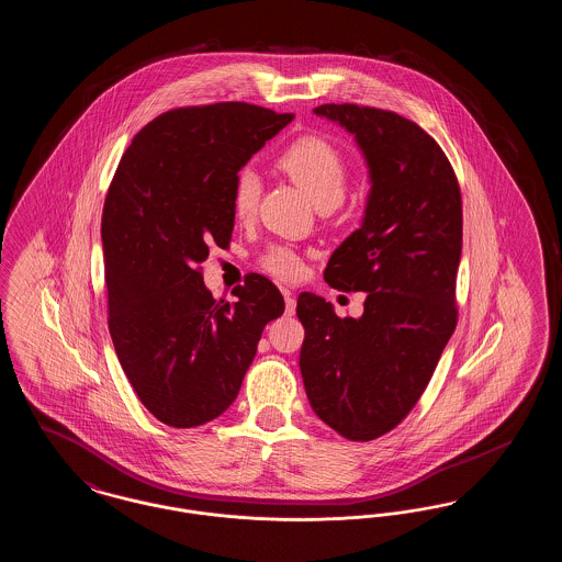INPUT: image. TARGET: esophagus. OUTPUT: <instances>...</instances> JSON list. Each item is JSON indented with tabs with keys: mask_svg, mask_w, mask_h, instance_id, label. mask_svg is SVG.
<instances>
[{
	"mask_svg": "<svg viewBox=\"0 0 562 562\" xmlns=\"http://www.w3.org/2000/svg\"><path fill=\"white\" fill-rule=\"evenodd\" d=\"M284 312H286V316H293L296 312V299L289 291H284Z\"/></svg>",
	"mask_w": 562,
	"mask_h": 562,
	"instance_id": "obj_1",
	"label": "esophagus"
}]
</instances>
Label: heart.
<instances>
[{
	"instance_id": "1",
	"label": "heart",
	"mask_w": 562,
	"mask_h": 562,
	"mask_svg": "<svg viewBox=\"0 0 562 562\" xmlns=\"http://www.w3.org/2000/svg\"><path fill=\"white\" fill-rule=\"evenodd\" d=\"M278 168L296 186L305 189L322 211L339 206L346 198L349 166L341 149L318 134L293 140L280 156ZM261 179L252 168H241L232 186V211L236 218L250 221L259 211ZM263 268L282 280H296L303 273V259L291 246H271L263 255Z\"/></svg>"
}]
</instances>
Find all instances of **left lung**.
I'll list each match as a JSON object with an SVG mask.
<instances>
[{
  "mask_svg": "<svg viewBox=\"0 0 562 562\" xmlns=\"http://www.w3.org/2000/svg\"><path fill=\"white\" fill-rule=\"evenodd\" d=\"M314 113L353 134L369 164L362 227L324 269L333 289L367 301L360 318H339L318 294H299V367L322 422L369 442L413 411L457 326L461 191L440 145L398 113L353 103Z\"/></svg>",
  "mask_w": 562,
  "mask_h": 562,
  "instance_id": "obj_1",
  "label": "left lung"
}]
</instances>
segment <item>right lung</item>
Instances as JSON below:
<instances>
[{
	"label": "right lung",
	"mask_w": 562,
	"mask_h": 562,
	"mask_svg": "<svg viewBox=\"0 0 562 562\" xmlns=\"http://www.w3.org/2000/svg\"><path fill=\"white\" fill-rule=\"evenodd\" d=\"M293 117L238 101L166 111L134 136L109 186V333L138 401L170 428L225 413L266 324L284 314L266 276L248 273L225 301L200 266L232 240L234 177Z\"/></svg>",
	"instance_id": "1"
}]
</instances>
